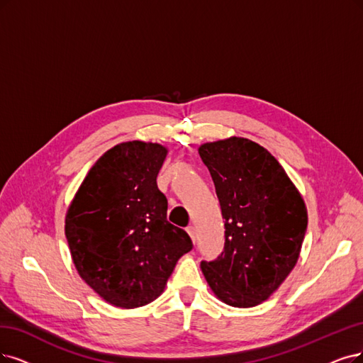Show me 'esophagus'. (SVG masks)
I'll return each instance as SVG.
<instances>
[{
    "label": "esophagus",
    "mask_w": 363,
    "mask_h": 363,
    "mask_svg": "<svg viewBox=\"0 0 363 363\" xmlns=\"http://www.w3.org/2000/svg\"><path fill=\"white\" fill-rule=\"evenodd\" d=\"M186 233L190 235V238H191V240H193V244H196V227L194 225H189L186 227Z\"/></svg>",
    "instance_id": "34e87169"
}]
</instances>
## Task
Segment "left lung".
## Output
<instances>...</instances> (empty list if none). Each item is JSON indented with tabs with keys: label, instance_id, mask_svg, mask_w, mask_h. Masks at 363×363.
Listing matches in <instances>:
<instances>
[{
	"label": "left lung",
	"instance_id": "1",
	"mask_svg": "<svg viewBox=\"0 0 363 363\" xmlns=\"http://www.w3.org/2000/svg\"><path fill=\"white\" fill-rule=\"evenodd\" d=\"M199 154L225 220L224 251L200 267L221 302L256 306L298 263L308 225L303 197L277 158L250 139L206 142Z\"/></svg>",
	"mask_w": 363,
	"mask_h": 363
}]
</instances>
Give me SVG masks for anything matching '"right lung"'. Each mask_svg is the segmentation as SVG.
I'll return each mask as SVG.
<instances>
[{"label":"right lung","mask_w":363,"mask_h":363,"mask_svg":"<svg viewBox=\"0 0 363 363\" xmlns=\"http://www.w3.org/2000/svg\"><path fill=\"white\" fill-rule=\"evenodd\" d=\"M167 147L142 140L106 151L65 213V238L77 274L116 308H139L164 291L190 236L167 221L157 174Z\"/></svg>","instance_id":"right-lung-1"}]
</instances>
